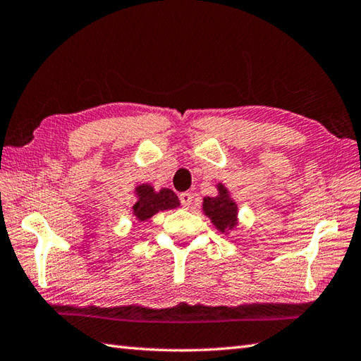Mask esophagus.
I'll return each mask as SVG.
<instances>
[{"mask_svg":"<svg viewBox=\"0 0 361 361\" xmlns=\"http://www.w3.org/2000/svg\"><path fill=\"white\" fill-rule=\"evenodd\" d=\"M179 199H180V204L183 208H188L191 205V202H193V195L188 193V191H185V193H180L179 195Z\"/></svg>","mask_w":361,"mask_h":361,"instance_id":"obj_1","label":"esophagus"}]
</instances>
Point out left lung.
Listing matches in <instances>:
<instances>
[{
  "label": "left lung",
  "instance_id": "1",
  "mask_svg": "<svg viewBox=\"0 0 361 361\" xmlns=\"http://www.w3.org/2000/svg\"><path fill=\"white\" fill-rule=\"evenodd\" d=\"M216 188H218L219 195L214 197H204L202 212L210 218L213 226L221 233H227L238 226V205L230 197L228 190L224 187V183H218Z\"/></svg>",
  "mask_w": 361,
  "mask_h": 361
}]
</instances>
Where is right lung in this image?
<instances>
[{
    "label": "right lung",
    "mask_w": 361,
    "mask_h": 361,
    "mask_svg": "<svg viewBox=\"0 0 361 361\" xmlns=\"http://www.w3.org/2000/svg\"><path fill=\"white\" fill-rule=\"evenodd\" d=\"M135 195H137V202L133 205V214L140 222L153 218L159 212L171 210V208L180 205L178 196L170 188L156 191L148 183H142L135 187Z\"/></svg>",
    "instance_id": "add662e5"
}]
</instances>
